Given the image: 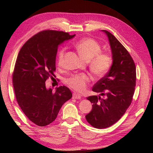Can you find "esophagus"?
Listing matches in <instances>:
<instances>
[{
  "label": "esophagus",
  "mask_w": 153,
  "mask_h": 153,
  "mask_svg": "<svg viewBox=\"0 0 153 153\" xmlns=\"http://www.w3.org/2000/svg\"><path fill=\"white\" fill-rule=\"evenodd\" d=\"M72 98H73V99H80V98H81V96L76 94V93H74L73 96H72Z\"/></svg>",
  "instance_id": "1"
}]
</instances>
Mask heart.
<instances>
[{
  "label": "heart",
  "mask_w": 153,
  "mask_h": 153,
  "mask_svg": "<svg viewBox=\"0 0 153 153\" xmlns=\"http://www.w3.org/2000/svg\"><path fill=\"white\" fill-rule=\"evenodd\" d=\"M75 47L82 57L89 61V67L92 74L97 77H102L111 68L113 59L111 55L101 52V45L92 38H86L75 44ZM66 49L62 48L57 55V64L61 67ZM90 81V77L86 74L73 75L66 80L68 86L78 92H84Z\"/></svg>",
  "instance_id": "1"
}]
</instances>
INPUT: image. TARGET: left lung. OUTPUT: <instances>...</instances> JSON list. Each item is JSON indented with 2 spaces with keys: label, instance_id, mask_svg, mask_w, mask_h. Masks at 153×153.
Returning a JSON list of instances; mask_svg holds the SVG:
<instances>
[{
  "label": "left lung",
  "instance_id": "8db88e82",
  "mask_svg": "<svg viewBox=\"0 0 153 153\" xmlns=\"http://www.w3.org/2000/svg\"><path fill=\"white\" fill-rule=\"evenodd\" d=\"M109 40L113 64L107 74L92 87L100 95L87 98L92 108L86 115L95 128H107L120 120L132 101L136 86V71L129 52L112 33L103 30Z\"/></svg>",
  "mask_w": 153,
  "mask_h": 153
}]
</instances>
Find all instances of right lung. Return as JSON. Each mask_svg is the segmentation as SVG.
Listing matches in <instances>:
<instances>
[{"label":"right lung","instance_id":"right-lung-1","mask_svg":"<svg viewBox=\"0 0 153 153\" xmlns=\"http://www.w3.org/2000/svg\"><path fill=\"white\" fill-rule=\"evenodd\" d=\"M74 36L63 31H41L30 38L18 54L13 72L15 97L26 117L38 126L55 121L62 105L72 97L67 87L59 86L53 92L52 88L46 89L45 82L55 76L59 45Z\"/></svg>","mask_w":153,"mask_h":153}]
</instances>
